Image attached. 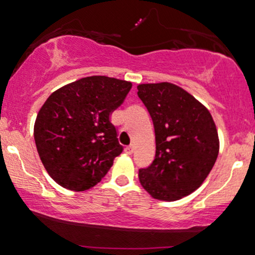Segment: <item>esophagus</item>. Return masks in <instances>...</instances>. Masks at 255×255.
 Segmentation results:
<instances>
[{
	"label": "esophagus",
	"instance_id": "1",
	"mask_svg": "<svg viewBox=\"0 0 255 255\" xmlns=\"http://www.w3.org/2000/svg\"><path fill=\"white\" fill-rule=\"evenodd\" d=\"M133 151H135V146H133V145L128 146L127 148H125V152H127L128 154H132V153H133Z\"/></svg>",
	"mask_w": 255,
	"mask_h": 255
}]
</instances>
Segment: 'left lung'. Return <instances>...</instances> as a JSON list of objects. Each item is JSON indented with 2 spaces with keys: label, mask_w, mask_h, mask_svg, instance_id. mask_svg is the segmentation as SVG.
<instances>
[{
  "label": "left lung",
  "mask_w": 255,
  "mask_h": 255,
  "mask_svg": "<svg viewBox=\"0 0 255 255\" xmlns=\"http://www.w3.org/2000/svg\"><path fill=\"white\" fill-rule=\"evenodd\" d=\"M137 89L156 136V156L138 169V180L154 199H182L203 184L216 162V125L209 110L178 86L147 83Z\"/></svg>",
  "instance_id": "1"
}]
</instances>
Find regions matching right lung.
I'll use <instances>...</instances> for the list:
<instances>
[{
  "label": "right lung",
  "mask_w": 255,
  "mask_h": 255,
  "mask_svg": "<svg viewBox=\"0 0 255 255\" xmlns=\"http://www.w3.org/2000/svg\"><path fill=\"white\" fill-rule=\"evenodd\" d=\"M131 82L91 76L55 91L39 110L34 140L39 157L59 185L83 191L102 180L123 152L110 113Z\"/></svg>",
  "instance_id": "right-lung-1"
}]
</instances>
